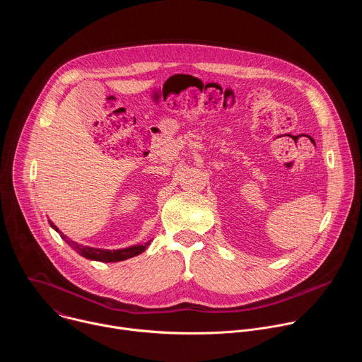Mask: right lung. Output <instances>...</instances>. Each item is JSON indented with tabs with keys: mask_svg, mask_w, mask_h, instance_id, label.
<instances>
[{
	"mask_svg": "<svg viewBox=\"0 0 362 362\" xmlns=\"http://www.w3.org/2000/svg\"><path fill=\"white\" fill-rule=\"evenodd\" d=\"M48 222H49L51 228H53L57 233H60L62 239H64L78 255H81L83 257H86V259H90V261H97V262H120V261H126V259H129V257L137 256L141 252H144L147 249V246L150 245V240H148L146 243H139V245H133V246H129V247H124V249H116V250L84 246V245H80V243L71 240L70 238H67L63 232H60V229L53 222H51V221H48Z\"/></svg>",
	"mask_w": 362,
	"mask_h": 362,
	"instance_id": "add662e5",
	"label": "right lung"
}]
</instances>
